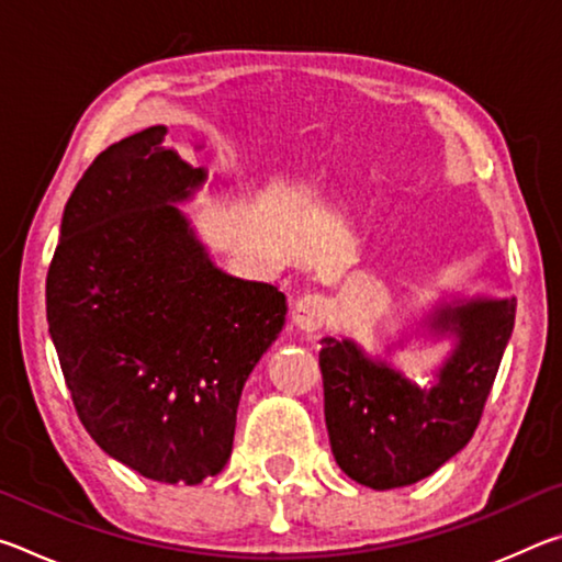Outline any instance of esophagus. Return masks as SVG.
I'll return each instance as SVG.
<instances>
[{"mask_svg": "<svg viewBox=\"0 0 562 562\" xmlns=\"http://www.w3.org/2000/svg\"><path fill=\"white\" fill-rule=\"evenodd\" d=\"M327 317V300L322 294H304L292 307V322L302 331H317L325 325Z\"/></svg>", "mask_w": 562, "mask_h": 562, "instance_id": "34e87169", "label": "esophagus"}]
</instances>
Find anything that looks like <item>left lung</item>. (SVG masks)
Returning <instances> with one entry per match:
<instances>
[{
	"label": "left lung",
	"mask_w": 562,
	"mask_h": 562,
	"mask_svg": "<svg viewBox=\"0 0 562 562\" xmlns=\"http://www.w3.org/2000/svg\"><path fill=\"white\" fill-rule=\"evenodd\" d=\"M516 322V297L439 300L398 337L449 339L451 351L416 384L386 357L349 337H325L319 351L325 422L335 461L374 491L412 486L459 453L479 426Z\"/></svg>",
	"instance_id": "8db88e82"
}]
</instances>
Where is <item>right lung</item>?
Returning <instances> with one entry per match:
<instances>
[{
	"label": "right lung",
	"instance_id": "add662e5",
	"mask_svg": "<svg viewBox=\"0 0 562 562\" xmlns=\"http://www.w3.org/2000/svg\"><path fill=\"white\" fill-rule=\"evenodd\" d=\"M154 126L93 160L64 207L46 319L76 414L111 459L195 486L225 469L247 376L282 331L270 282L217 268L178 205L207 183Z\"/></svg>",
	"mask_w": 562,
	"mask_h": 562
}]
</instances>
